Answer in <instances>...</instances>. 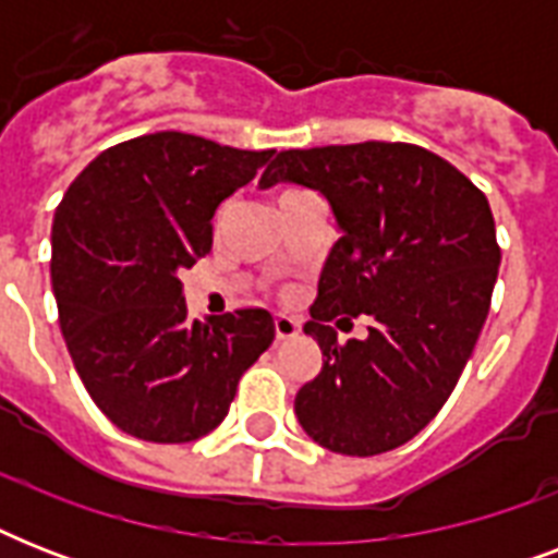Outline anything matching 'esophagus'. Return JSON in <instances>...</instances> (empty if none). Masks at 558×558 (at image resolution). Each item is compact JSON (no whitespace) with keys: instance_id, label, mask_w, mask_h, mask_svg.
<instances>
[{"instance_id":"obj_1","label":"esophagus","mask_w":558,"mask_h":558,"mask_svg":"<svg viewBox=\"0 0 558 558\" xmlns=\"http://www.w3.org/2000/svg\"><path fill=\"white\" fill-rule=\"evenodd\" d=\"M298 332H301V322L298 318H292V315H275V339L289 341L295 339Z\"/></svg>"}]
</instances>
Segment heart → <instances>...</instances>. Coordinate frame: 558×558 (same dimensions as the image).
Returning <instances> with one entry per match:
<instances>
[{
    "mask_svg": "<svg viewBox=\"0 0 558 558\" xmlns=\"http://www.w3.org/2000/svg\"><path fill=\"white\" fill-rule=\"evenodd\" d=\"M301 193H304V191H283L278 196V202H280V205H287V202H292V199H295V196H301Z\"/></svg>",
    "mask_w": 558,
    "mask_h": 558,
    "instance_id": "heart-1",
    "label": "heart"
}]
</instances>
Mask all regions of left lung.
Listing matches in <instances>:
<instances>
[{"mask_svg": "<svg viewBox=\"0 0 558 558\" xmlns=\"http://www.w3.org/2000/svg\"><path fill=\"white\" fill-rule=\"evenodd\" d=\"M313 187L341 236L327 254L306 336L322 371L295 393L318 446L371 458L432 423L458 385L489 313L501 248L489 202L458 168L402 142L275 153L260 187ZM374 318L339 345L329 324Z\"/></svg>", "mask_w": 558, "mask_h": 558, "instance_id": "left-lung-1", "label": "left lung"}]
</instances>
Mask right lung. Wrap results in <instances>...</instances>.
<instances>
[{
    "label": "right lung",
    "instance_id": "right-lung-1",
    "mask_svg": "<svg viewBox=\"0 0 558 558\" xmlns=\"http://www.w3.org/2000/svg\"><path fill=\"white\" fill-rule=\"evenodd\" d=\"M271 159L187 133L116 144L57 205L51 287L74 371L138 440L191 442L228 414L275 339L266 310L187 318L179 271L214 243V214Z\"/></svg>",
    "mask_w": 558,
    "mask_h": 558
}]
</instances>
